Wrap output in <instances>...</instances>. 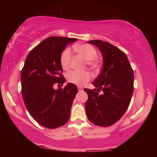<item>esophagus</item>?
I'll return each mask as SVG.
<instances>
[{
  "mask_svg": "<svg viewBox=\"0 0 157 157\" xmlns=\"http://www.w3.org/2000/svg\"><path fill=\"white\" fill-rule=\"evenodd\" d=\"M78 89L79 91H83V88H82V86H78Z\"/></svg>",
  "mask_w": 157,
  "mask_h": 157,
  "instance_id": "34e87169",
  "label": "esophagus"
}]
</instances>
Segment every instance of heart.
I'll return each instance as SVG.
<instances>
[{
	"instance_id": "b5f03b06",
	"label": "heart",
	"mask_w": 157,
	"mask_h": 157,
	"mask_svg": "<svg viewBox=\"0 0 157 157\" xmlns=\"http://www.w3.org/2000/svg\"><path fill=\"white\" fill-rule=\"evenodd\" d=\"M74 49L79 53V55L86 60V63L93 69H96L99 66V63L96 59L98 52L94 46L89 44H80L74 46ZM72 57L71 50L69 48H66L63 50L60 55V63L63 70H68L71 67V61ZM67 80L71 84L77 86H83L87 83L91 78V75L89 72L80 73L78 71H71L66 76Z\"/></svg>"
}]
</instances>
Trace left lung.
I'll return each instance as SVG.
<instances>
[{"label": "left lung", "instance_id": "8db88e82", "mask_svg": "<svg viewBox=\"0 0 157 157\" xmlns=\"http://www.w3.org/2000/svg\"><path fill=\"white\" fill-rule=\"evenodd\" d=\"M102 53L103 68L93 82L96 89H84L88 95L85 103L87 118L98 126L109 127L120 120L128 108L134 91V72L125 53L108 42L88 41Z\"/></svg>", "mask_w": 157, "mask_h": 157}]
</instances>
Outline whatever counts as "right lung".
Returning a JSON list of instances; mask_svg holds the SVG:
<instances>
[{
    "instance_id": "add662e5",
    "label": "right lung",
    "mask_w": 157,
    "mask_h": 157,
    "mask_svg": "<svg viewBox=\"0 0 157 157\" xmlns=\"http://www.w3.org/2000/svg\"><path fill=\"white\" fill-rule=\"evenodd\" d=\"M78 39L50 36L29 52L21 71V92L28 112L37 123L50 129L67 123L71 108L78 93L76 85L68 83L55 89V83L63 85L60 55L68 44Z\"/></svg>"
}]
</instances>
